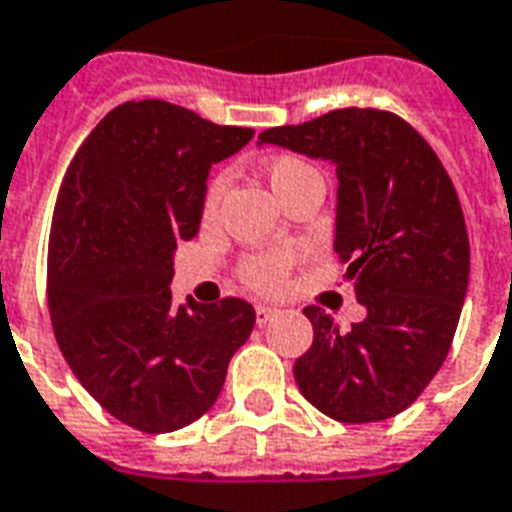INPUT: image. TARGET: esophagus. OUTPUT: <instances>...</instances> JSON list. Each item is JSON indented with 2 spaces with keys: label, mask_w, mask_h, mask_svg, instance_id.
Listing matches in <instances>:
<instances>
[{
  "label": "esophagus",
  "mask_w": 512,
  "mask_h": 512,
  "mask_svg": "<svg viewBox=\"0 0 512 512\" xmlns=\"http://www.w3.org/2000/svg\"><path fill=\"white\" fill-rule=\"evenodd\" d=\"M276 312H279V309H276V306L257 304V309H255V314H257V325H266L268 320H271V317H274Z\"/></svg>",
  "instance_id": "1"
}]
</instances>
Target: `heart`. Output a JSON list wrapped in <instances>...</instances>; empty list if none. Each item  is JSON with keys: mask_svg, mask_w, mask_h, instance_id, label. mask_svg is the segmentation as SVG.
<instances>
[{"mask_svg": "<svg viewBox=\"0 0 512 512\" xmlns=\"http://www.w3.org/2000/svg\"><path fill=\"white\" fill-rule=\"evenodd\" d=\"M263 170H266L271 187L279 195V200L285 198L287 192L293 187H298L301 181L312 179V176H320L317 170L304 162L295 154H271L266 162H263ZM227 184H230V176L225 170L214 173L211 179L206 181V189H203V200H200V211H203V219L217 217L219 206H222V198H225ZM295 255L290 249H266V252H252V255L241 257L238 263V279L244 282L246 287H252L257 293H276L282 290L290 276V268H293Z\"/></svg>", "mask_w": 512, "mask_h": 512, "instance_id": "obj_1", "label": "heart"}]
</instances>
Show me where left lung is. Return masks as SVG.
Returning <instances> with one entry per match:
<instances>
[{
	"label": "left lung",
	"mask_w": 512,
	"mask_h": 512,
	"mask_svg": "<svg viewBox=\"0 0 512 512\" xmlns=\"http://www.w3.org/2000/svg\"><path fill=\"white\" fill-rule=\"evenodd\" d=\"M339 176L333 252L366 317L339 328L306 306L312 347L293 374L304 399L342 423L407 410L448 358L469 282L464 211L426 138L391 111L339 108L260 132Z\"/></svg>",
	"instance_id": "8db88e82"
}]
</instances>
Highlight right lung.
Instances as JSON below:
<instances>
[{
    "label": "right lung",
    "mask_w": 512,
    "mask_h": 512,
    "mask_svg": "<svg viewBox=\"0 0 512 512\" xmlns=\"http://www.w3.org/2000/svg\"><path fill=\"white\" fill-rule=\"evenodd\" d=\"M255 130L165 100L124 102L64 173L48 241V312L64 361L102 410L146 434L211 410L249 339L244 298L173 304V252L195 238L208 168Z\"/></svg>",
    "instance_id": "obj_1"
}]
</instances>
